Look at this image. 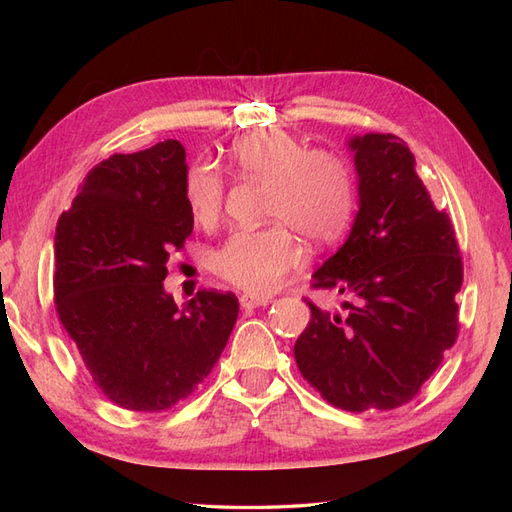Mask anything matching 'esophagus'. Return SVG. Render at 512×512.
<instances>
[{"label":"esophagus","mask_w":512,"mask_h":512,"mask_svg":"<svg viewBox=\"0 0 512 512\" xmlns=\"http://www.w3.org/2000/svg\"><path fill=\"white\" fill-rule=\"evenodd\" d=\"M239 303L245 309H252V307H260V305H269L271 297H258V294L245 292V294H241V297H239Z\"/></svg>","instance_id":"esophagus-1"}]
</instances>
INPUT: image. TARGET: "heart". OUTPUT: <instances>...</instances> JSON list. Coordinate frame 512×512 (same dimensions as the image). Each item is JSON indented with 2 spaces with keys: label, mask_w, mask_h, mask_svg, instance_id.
Segmentation results:
<instances>
[{
  "label": "heart",
  "mask_w": 512,
  "mask_h": 512,
  "mask_svg": "<svg viewBox=\"0 0 512 512\" xmlns=\"http://www.w3.org/2000/svg\"><path fill=\"white\" fill-rule=\"evenodd\" d=\"M237 175L269 188L265 218L290 226L309 243H329L346 230L354 209L348 162L333 151L312 149L284 130H260L232 147ZM192 218L211 226L224 205V181L215 168L198 164L185 181ZM301 262L299 243L284 226L237 230L213 254V271L228 284L267 294Z\"/></svg>",
  "instance_id": "obj_1"
}]
</instances>
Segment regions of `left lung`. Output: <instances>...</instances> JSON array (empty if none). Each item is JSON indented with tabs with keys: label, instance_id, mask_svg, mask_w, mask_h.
<instances>
[{
	"label": "left lung",
	"instance_id": "8db88e82",
	"mask_svg": "<svg viewBox=\"0 0 512 512\" xmlns=\"http://www.w3.org/2000/svg\"><path fill=\"white\" fill-rule=\"evenodd\" d=\"M359 211L339 250L312 275L314 288L352 299L322 312L294 344L303 378L333 406L365 412L410 401L457 337L463 282L455 228L416 175L395 134L352 136Z\"/></svg>",
	"mask_w": 512,
	"mask_h": 512
}]
</instances>
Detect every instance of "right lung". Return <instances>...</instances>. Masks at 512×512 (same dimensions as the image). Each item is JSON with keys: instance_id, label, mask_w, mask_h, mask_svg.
<instances>
[{"instance_id": "1", "label": "right lung", "mask_w": 512, "mask_h": 512, "mask_svg": "<svg viewBox=\"0 0 512 512\" xmlns=\"http://www.w3.org/2000/svg\"><path fill=\"white\" fill-rule=\"evenodd\" d=\"M179 141L115 153L89 170L55 230V307L100 391L158 412L203 382L239 316L232 292L181 307L164 290L170 252L192 235Z\"/></svg>"}]
</instances>
